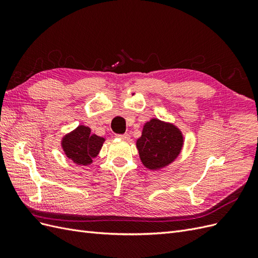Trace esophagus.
<instances>
[{"instance_id": "34e87169", "label": "esophagus", "mask_w": 258, "mask_h": 258, "mask_svg": "<svg viewBox=\"0 0 258 258\" xmlns=\"http://www.w3.org/2000/svg\"><path fill=\"white\" fill-rule=\"evenodd\" d=\"M117 137H118V138H120V139H122V140H126V141H127V140H129L130 139V136L128 135V134H123V135H116Z\"/></svg>"}]
</instances>
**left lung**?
Listing matches in <instances>:
<instances>
[{
    "label": "left lung",
    "instance_id": "1",
    "mask_svg": "<svg viewBox=\"0 0 258 258\" xmlns=\"http://www.w3.org/2000/svg\"><path fill=\"white\" fill-rule=\"evenodd\" d=\"M182 145L183 137L176 127L155 118L145 123L137 141L140 158L150 170L168 166L177 157Z\"/></svg>",
    "mask_w": 258,
    "mask_h": 258
}]
</instances>
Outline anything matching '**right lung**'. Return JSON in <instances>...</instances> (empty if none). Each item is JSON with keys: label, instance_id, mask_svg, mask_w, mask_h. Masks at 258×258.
<instances>
[{"label": "right lung", "instance_id": "obj_1", "mask_svg": "<svg viewBox=\"0 0 258 258\" xmlns=\"http://www.w3.org/2000/svg\"><path fill=\"white\" fill-rule=\"evenodd\" d=\"M104 142V139L91 135L88 127L80 126L62 140V146L68 157L77 165L87 166L92 162Z\"/></svg>", "mask_w": 258, "mask_h": 258}]
</instances>
